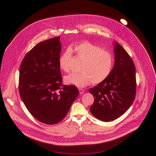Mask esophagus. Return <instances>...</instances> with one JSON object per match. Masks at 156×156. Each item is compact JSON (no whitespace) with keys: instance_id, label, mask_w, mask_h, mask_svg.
I'll return each instance as SVG.
<instances>
[{"instance_id":"esophagus-1","label":"esophagus","mask_w":156,"mask_h":156,"mask_svg":"<svg viewBox=\"0 0 156 156\" xmlns=\"http://www.w3.org/2000/svg\"><path fill=\"white\" fill-rule=\"evenodd\" d=\"M79 91H80V94L81 95L83 94V93L84 92V90L81 89V88H79Z\"/></svg>"}]
</instances>
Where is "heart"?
Masks as SVG:
<instances>
[{"mask_svg": "<svg viewBox=\"0 0 156 156\" xmlns=\"http://www.w3.org/2000/svg\"><path fill=\"white\" fill-rule=\"evenodd\" d=\"M76 56L82 60L78 73H73L65 77L68 84L84 87L90 83H98L104 81L111 73L113 66V57L111 52L88 41L76 45L74 48ZM71 49L68 48L59 59L60 68L69 72V61L72 58Z\"/></svg>", "mask_w": 156, "mask_h": 156, "instance_id": "b5f03b06", "label": "heart"}]
</instances>
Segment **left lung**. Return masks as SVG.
Here are the masks:
<instances>
[{
  "label": "left lung",
  "instance_id": "obj_1",
  "mask_svg": "<svg viewBox=\"0 0 156 156\" xmlns=\"http://www.w3.org/2000/svg\"><path fill=\"white\" fill-rule=\"evenodd\" d=\"M115 64L109 75L94 88L89 89L94 97L90 108L92 115L101 121L118 119L133 104L136 80L133 61L118 43H114Z\"/></svg>",
  "mask_w": 156,
  "mask_h": 156
}]
</instances>
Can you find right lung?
<instances>
[{
	"mask_svg": "<svg viewBox=\"0 0 156 156\" xmlns=\"http://www.w3.org/2000/svg\"><path fill=\"white\" fill-rule=\"evenodd\" d=\"M60 37L39 43L27 52L19 71L23 103L37 120L54 125L64 119L79 94L74 85L62 84L59 69Z\"/></svg>",
	"mask_w": 156,
	"mask_h": 156,
	"instance_id": "add662e5",
	"label": "right lung"
}]
</instances>
